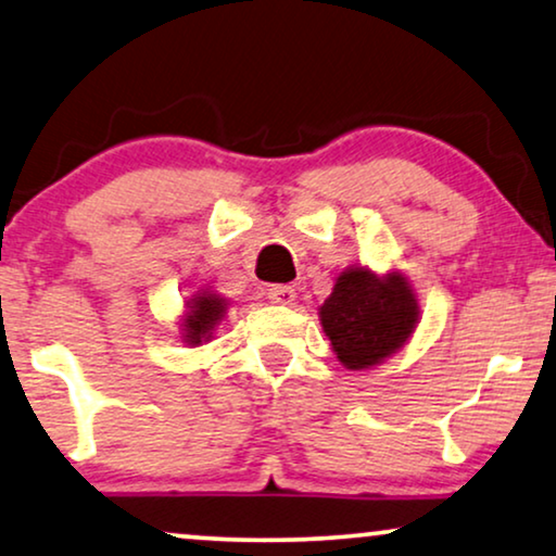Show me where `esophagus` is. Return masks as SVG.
Returning <instances> with one entry per match:
<instances>
[{"label": "esophagus", "instance_id": "obj_1", "mask_svg": "<svg viewBox=\"0 0 556 556\" xmlns=\"http://www.w3.org/2000/svg\"><path fill=\"white\" fill-rule=\"evenodd\" d=\"M268 301L278 303V306H293L295 303V288L293 286H270Z\"/></svg>", "mask_w": 556, "mask_h": 556}]
</instances>
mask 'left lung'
<instances>
[{"label": "left lung", "mask_w": 556, "mask_h": 556, "mask_svg": "<svg viewBox=\"0 0 556 556\" xmlns=\"http://www.w3.org/2000/svg\"><path fill=\"white\" fill-rule=\"evenodd\" d=\"M417 324L415 295L405 278H377L367 268L341 273L321 306V326L339 362L367 369L400 349Z\"/></svg>", "instance_id": "left-lung-1"}]
</instances>
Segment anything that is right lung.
I'll use <instances>...</instances> for the list:
<instances>
[{
    "label": "right lung",
    "instance_id": "add662e5",
    "mask_svg": "<svg viewBox=\"0 0 556 556\" xmlns=\"http://www.w3.org/2000/svg\"><path fill=\"white\" fill-rule=\"evenodd\" d=\"M225 314V301L215 293H197L189 306V314L185 318V333L189 344H200L202 339H207L215 324Z\"/></svg>",
    "mask_w": 556,
    "mask_h": 556
}]
</instances>
